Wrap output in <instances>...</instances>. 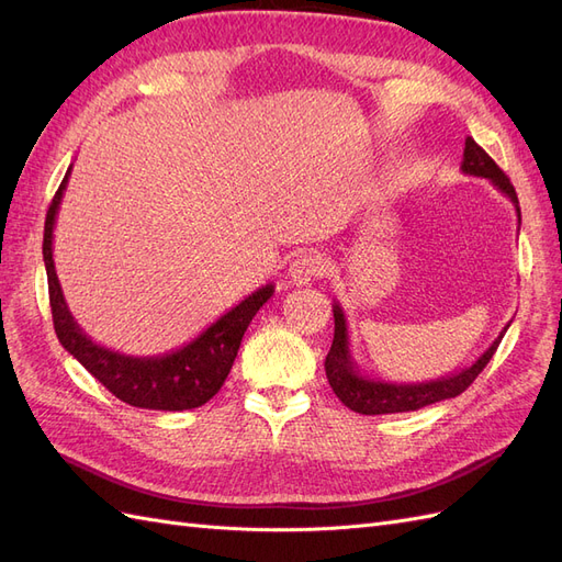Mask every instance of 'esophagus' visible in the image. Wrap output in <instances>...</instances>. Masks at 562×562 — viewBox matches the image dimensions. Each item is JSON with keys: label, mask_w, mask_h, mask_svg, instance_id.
Masks as SVG:
<instances>
[{"label": "esophagus", "mask_w": 562, "mask_h": 562, "mask_svg": "<svg viewBox=\"0 0 562 562\" xmlns=\"http://www.w3.org/2000/svg\"><path fill=\"white\" fill-rule=\"evenodd\" d=\"M328 271V260L321 252L304 250L288 267V279L293 285H310L314 279L323 277Z\"/></svg>", "instance_id": "esophagus-1"}]
</instances>
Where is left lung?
<instances>
[{"label":"left lung","instance_id":"1","mask_svg":"<svg viewBox=\"0 0 562 562\" xmlns=\"http://www.w3.org/2000/svg\"><path fill=\"white\" fill-rule=\"evenodd\" d=\"M462 173L473 176V178H485L497 190L512 199L516 206V215L520 223V206H518V196L512 180L506 178L502 168L492 161L487 151L475 143L473 138H467L464 143V159H462ZM333 316H335V337H333V347L326 356V375L328 382L335 391V396L342 401L349 411L361 413V415H389V413H411L419 411V407H427L431 403L454 398L462 394V391L481 375L483 368L490 363L492 353L497 351L504 333L512 326V321L506 323L499 337L492 342L479 359H475L469 368H462L459 372H452V375L438 378L431 382H417V384H405V382H384L361 375L359 366H356L351 349H349V330H347V318L339 302L333 304Z\"/></svg>","mask_w":562,"mask_h":562}]
</instances>
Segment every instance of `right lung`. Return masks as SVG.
<instances>
[{"instance_id": "right-lung-1", "label": "right lung", "mask_w": 562, "mask_h": 562, "mask_svg": "<svg viewBox=\"0 0 562 562\" xmlns=\"http://www.w3.org/2000/svg\"><path fill=\"white\" fill-rule=\"evenodd\" d=\"M72 166L50 201L44 223V265L48 279V302L54 314V328L60 345L87 368L91 375L110 389L112 394L135 407L147 411H192L209 403L220 386L225 384L234 366L236 351L241 347V337L250 326L252 316L260 312L262 304L274 295V285L267 283L252 295L241 300L227 314L171 353L161 356H126L108 347L95 345L93 339L79 328L72 312L67 310L63 288L54 265V227L63 201V192L70 180Z\"/></svg>"}]
</instances>
